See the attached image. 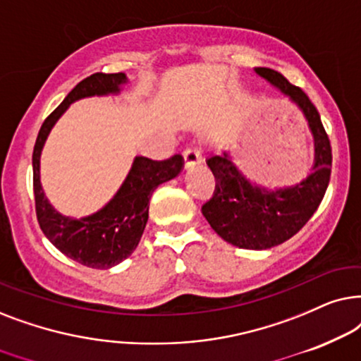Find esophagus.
Returning a JSON list of instances; mask_svg holds the SVG:
<instances>
[{"label": "esophagus", "instance_id": "obj_1", "mask_svg": "<svg viewBox=\"0 0 361 361\" xmlns=\"http://www.w3.org/2000/svg\"><path fill=\"white\" fill-rule=\"evenodd\" d=\"M183 160H185V166L190 168L193 165H198V163L201 161V153L198 148L195 147H190L186 148V150L183 152Z\"/></svg>", "mask_w": 361, "mask_h": 361}]
</instances>
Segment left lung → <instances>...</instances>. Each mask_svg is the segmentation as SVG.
Listing matches in <instances>:
<instances>
[{"instance_id": "left-lung-1", "label": "left lung", "mask_w": 361, "mask_h": 361, "mask_svg": "<svg viewBox=\"0 0 361 361\" xmlns=\"http://www.w3.org/2000/svg\"><path fill=\"white\" fill-rule=\"evenodd\" d=\"M254 71L304 114L314 137V171L294 186L267 190L251 183L228 152L211 155L206 163L214 175L216 188L201 211L226 243L243 249H271L299 233L319 208L330 181L331 147L320 115L304 90L269 67Z\"/></svg>"}]
</instances>
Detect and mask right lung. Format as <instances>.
I'll list each match as a JSON object with an SVG mask.
<instances>
[{"instance_id":"right-lung-1","label":"right lung","mask_w":361,"mask_h":361,"mask_svg":"<svg viewBox=\"0 0 361 361\" xmlns=\"http://www.w3.org/2000/svg\"><path fill=\"white\" fill-rule=\"evenodd\" d=\"M127 82L128 79L123 72H95L80 80L59 107L44 120L32 152V186L36 214L42 233L62 254L92 269L117 266L135 251L148 221L152 193L158 185L180 175L185 163L183 157L173 155L161 161L135 157L130 171L114 198L97 213L74 219L56 211L46 198L41 185V152L51 128L72 102L94 95L120 94L122 85Z\"/></svg>"}]
</instances>
